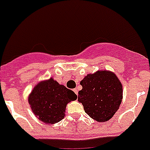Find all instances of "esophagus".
<instances>
[{"instance_id": "obj_1", "label": "esophagus", "mask_w": 150, "mask_h": 150, "mask_svg": "<svg viewBox=\"0 0 150 150\" xmlns=\"http://www.w3.org/2000/svg\"><path fill=\"white\" fill-rule=\"evenodd\" d=\"M73 91L75 92V93L78 96V93H79V90H78L77 89H73Z\"/></svg>"}]
</instances>
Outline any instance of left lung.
<instances>
[{
	"label": "left lung",
	"mask_w": 150,
	"mask_h": 150,
	"mask_svg": "<svg viewBox=\"0 0 150 150\" xmlns=\"http://www.w3.org/2000/svg\"><path fill=\"white\" fill-rule=\"evenodd\" d=\"M82 86L78 100L85 112L98 122L112 118L119 109L123 98L122 84L114 72L99 70L88 74L80 82Z\"/></svg>",
	"instance_id": "obj_1"
}]
</instances>
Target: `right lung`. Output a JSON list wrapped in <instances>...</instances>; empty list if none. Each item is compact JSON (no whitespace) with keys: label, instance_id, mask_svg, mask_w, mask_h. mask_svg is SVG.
<instances>
[{"label":"right lung","instance_id":"add662e5","mask_svg":"<svg viewBox=\"0 0 150 150\" xmlns=\"http://www.w3.org/2000/svg\"><path fill=\"white\" fill-rule=\"evenodd\" d=\"M76 99L77 95L74 92L50 78L35 86L28 101L35 116L50 125L61 121L65 116L67 104Z\"/></svg>","mask_w":150,"mask_h":150}]
</instances>
